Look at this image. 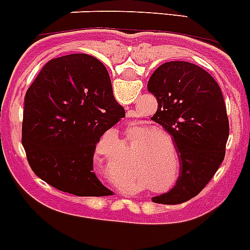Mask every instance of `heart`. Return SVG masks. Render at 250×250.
<instances>
[{
  "label": "heart",
  "mask_w": 250,
  "mask_h": 250,
  "mask_svg": "<svg viewBox=\"0 0 250 250\" xmlns=\"http://www.w3.org/2000/svg\"><path fill=\"white\" fill-rule=\"evenodd\" d=\"M149 130L150 128L143 129L146 134L139 139L137 143L139 146L130 157V168L133 174L139 178L142 187L149 183V188L154 192H169L178 181L181 168L178 157H174L172 162V153L167 143L168 141L173 148V139L161 130ZM104 138H109L111 142L118 143L122 147L125 146V142L121 141L117 130H109L103 136Z\"/></svg>",
  "instance_id": "b5f03b06"
}]
</instances>
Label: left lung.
Wrapping results in <instances>:
<instances>
[{"label":"left lung","instance_id":"left-lung-1","mask_svg":"<svg viewBox=\"0 0 250 250\" xmlns=\"http://www.w3.org/2000/svg\"><path fill=\"white\" fill-rule=\"evenodd\" d=\"M147 87L158 101L152 121L172 136L181 163L175 186L152 201L183 203L208 184L226 156L229 121L223 94L208 72L184 61L161 64Z\"/></svg>","mask_w":250,"mask_h":250}]
</instances>
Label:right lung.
<instances>
[{"mask_svg":"<svg viewBox=\"0 0 250 250\" xmlns=\"http://www.w3.org/2000/svg\"><path fill=\"white\" fill-rule=\"evenodd\" d=\"M125 114L108 71L84 53L47 62L24 97L22 145L37 177L78 197L112 194L93 172L96 146Z\"/></svg>","mask_w":250,"mask_h":250,"instance_id":"1","label":"right lung"}]
</instances>
